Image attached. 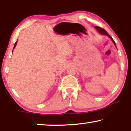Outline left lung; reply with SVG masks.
Returning <instances> with one entry per match:
<instances>
[{
    "label": "left lung",
    "mask_w": 131,
    "mask_h": 131,
    "mask_svg": "<svg viewBox=\"0 0 131 131\" xmlns=\"http://www.w3.org/2000/svg\"><path fill=\"white\" fill-rule=\"evenodd\" d=\"M95 28L97 30V31H99V32L100 33H101V34H105V35H106V36H108L111 39H112V40L113 41V42L114 43V44L116 46V44H115V41H114V40L113 39V38L112 37L110 36L108 34V33L107 32H106V31H105V30L104 29H103V28H100V27H99V26H95Z\"/></svg>",
    "instance_id": "left-lung-1"
}]
</instances>
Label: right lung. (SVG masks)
<instances>
[{
  "label": "right lung",
  "instance_id": "add662e5",
  "mask_svg": "<svg viewBox=\"0 0 131 131\" xmlns=\"http://www.w3.org/2000/svg\"><path fill=\"white\" fill-rule=\"evenodd\" d=\"M16 43H17V41H16V42H15V46H14V47H13V49H15V47H16Z\"/></svg>",
  "mask_w": 131,
  "mask_h": 131
}]
</instances>
